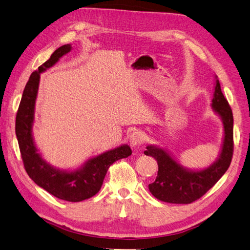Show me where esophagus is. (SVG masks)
Masks as SVG:
<instances>
[{
  "instance_id": "34e87169",
  "label": "esophagus",
  "mask_w": 250,
  "mask_h": 250,
  "mask_svg": "<svg viewBox=\"0 0 250 250\" xmlns=\"http://www.w3.org/2000/svg\"><path fill=\"white\" fill-rule=\"evenodd\" d=\"M145 142V135L142 132H133L130 135V145L132 147L142 146Z\"/></svg>"
}]
</instances>
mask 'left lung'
I'll list each match as a JSON object with an SVG mask.
<instances>
[{
  "instance_id": "left-lung-1",
  "label": "left lung",
  "mask_w": 250,
  "mask_h": 250,
  "mask_svg": "<svg viewBox=\"0 0 250 250\" xmlns=\"http://www.w3.org/2000/svg\"><path fill=\"white\" fill-rule=\"evenodd\" d=\"M212 107L223 119L225 137L223 149L215 163L204 170H188L173 160L165 150L148 146L144 153L158 162V177L149 184V190L155 198L169 204L188 205L201 198L223 177L230 166L233 155V115L227 99L216 80Z\"/></svg>"
}]
</instances>
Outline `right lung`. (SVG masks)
I'll use <instances>...</instances> for the list:
<instances>
[{"label":"right lung","instance_id":"obj_1","mask_svg":"<svg viewBox=\"0 0 250 250\" xmlns=\"http://www.w3.org/2000/svg\"><path fill=\"white\" fill-rule=\"evenodd\" d=\"M71 50L70 44L60 46L50 59L34 71L23 90L21 102L16 117V135L18 139L21 158L27 175L33 181L48 193L62 200L78 202L91 198L100 190L109 166L116 161L132 154L131 148L124 145L109 150L86 162L75 171H62L52 167L37 152L32 137L34 108L36 100L40 73L52 67L62 55Z\"/></svg>","mask_w":250,"mask_h":250}]
</instances>
